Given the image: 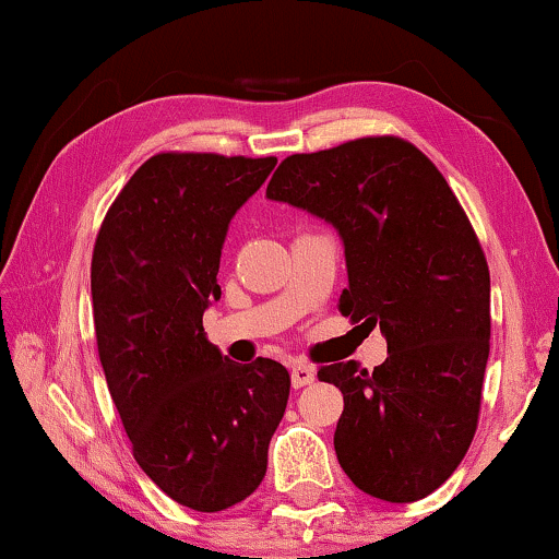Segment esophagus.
I'll use <instances>...</instances> for the list:
<instances>
[{
    "label": "esophagus",
    "mask_w": 559,
    "mask_h": 559,
    "mask_svg": "<svg viewBox=\"0 0 559 559\" xmlns=\"http://www.w3.org/2000/svg\"><path fill=\"white\" fill-rule=\"evenodd\" d=\"M289 377H293L295 389H302V386H308V384H312V381H316V369H312L310 364L297 361V364H293V369H289Z\"/></svg>",
    "instance_id": "esophagus-1"
}]
</instances>
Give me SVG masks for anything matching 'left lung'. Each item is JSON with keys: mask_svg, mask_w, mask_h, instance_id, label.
<instances>
[{"mask_svg": "<svg viewBox=\"0 0 559 559\" xmlns=\"http://www.w3.org/2000/svg\"><path fill=\"white\" fill-rule=\"evenodd\" d=\"M266 198L325 218L346 247L338 310L381 328L386 361L320 366L343 394L333 445L364 493L425 499L453 476L478 427L491 341V277L442 173L402 136L289 155Z\"/></svg>", "mask_w": 559, "mask_h": 559, "instance_id": "8db88e82", "label": "left lung"}]
</instances>
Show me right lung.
<instances>
[{
    "mask_svg": "<svg viewBox=\"0 0 559 559\" xmlns=\"http://www.w3.org/2000/svg\"><path fill=\"white\" fill-rule=\"evenodd\" d=\"M277 157L159 152L98 228L91 259L96 346L140 468L195 511L251 496L289 396L272 358L236 364L203 333L221 300V249L234 213Z\"/></svg>",
    "mask_w": 559,
    "mask_h": 559,
    "instance_id": "right-lung-1",
    "label": "right lung"
}]
</instances>
